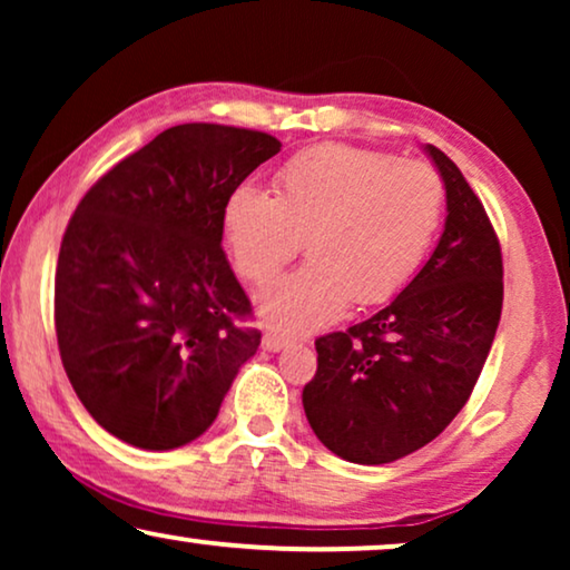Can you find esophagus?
Segmentation results:
<instances>
[{"mask_svg": "<svg viewBox=\"0 0 570 570\" xmlns=\"http://www.w3.org/2000/svg\"><path fill=\"white\" fill-rule=\"evenodd\" d=\"M291 345V340L283 337V334H264L262 340V347L267 350V353H279V350H285Z\"/></svg>", "mask_w": 570, "mask_h": 570, "instance_id": "34e87169", "label": "esophagus"}]
</instances>
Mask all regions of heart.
I'll return each mask as SVG.
<instances>
[{"label":"heart","instance_id":"heart-1","mask_svg":"<svg viewBox=\"0 0 570 570\" xmlns=\"http://www.w3.org/2000/svg\"><path fill=\"white\" fill-rule=\"evenodd\" d=\"M446 189L431 163L350 145H318L287 160L275 197L240 184L225 202L233 259L256 285L301 252V269L264 287L256 308L283 332H314L347 308L389 301L410 283L439 233Z\"/></svg>","mask_w":570,"mask_h":570}]
</instances>
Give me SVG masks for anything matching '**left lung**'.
<instances>
[{
	"label": "left lung",
	"instance_id": "obj_1",
	"mask_svg": "<svg viewBox=\"0 0 570 570\" xmlns=\"http://www.w3.org/2000/svg\"><path fill=\"white\" fill-rule=\"evenodd\" d=\"M446 189L431 259L379 314L316 340L303 389L316 439L355 464H389L431 443L478 384L503 308L501 244L456 163L423 147Z\"/></svg>",
	"mask_w": 570,
	"mask_h": 570
}]
</instances>
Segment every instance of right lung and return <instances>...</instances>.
I'll use <instances>...</instances> for the list:
<instances>
[{"instance_id": "obj_1", "label": "right lung", "mask_w": 570, "mask_h": 570, "mask_svg": "<svg viewBox=\"0 0 570 570\" xmlns=\"http://www.w3.org/2000/svg\"><path fill=\"white\" fill-rule=\"evenodd\" d=\"M279 139L178 124L100 176L61 238L53 322L69 384L100 428L147 451L215 423L262 334L223 252L225 202Z\"/></svg>"}]
</instances>
